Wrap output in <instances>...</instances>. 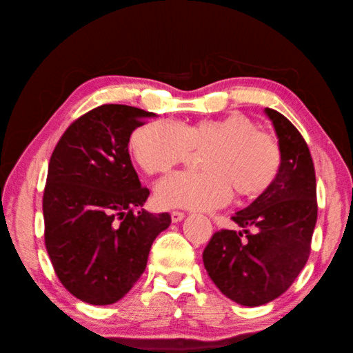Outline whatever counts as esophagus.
<instances>
[{"instance_id":"obj_1","label":"esophagus","mask_w":353,"mask_h":353,"mask_svg":"<svg viewBox=\"0 0 353 353\" xmlns=\"http://www.w3.org/2000/svg\"><path fill=\"white\" fill-rule=\"evenodd\" d=\"M185 219V213H182V211H171V221L177 223Z\"/></svg>"}]
</instances>
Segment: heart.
Listing matches in <instances>:
<instances>
[{"label":"heart","instance_id":"b5f03b06","mask_svg":"<svg viewBox=\"0 0 353 353\" xmlns=\"http://www.w3.org/2000/svg\"><path fill=\"white\" fill-rule=\"evenodd\" d=\"M202 154L203 171H181L162 179L156 201L165 208L213 210L227 205L233 190L243 199L264 194L281 170L276 140L261 132L241 112L222 119L181 125L159 120L134 131L131 150L148 174H160L187 160L193 151Z\"/></svg>","mask_w":353,"mask_h":353}]
</instances>
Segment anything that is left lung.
Returning <instances> with one entry per match:
<instances>
[{
  "label": "left lung",
  "mask_w": 353,
  "mask_h": 353,
  "mask_svg": "<svg viewBox=\"0 0 353 353\" xmlns=\"http://www.w3.org/2000/svg\"><path fill=\"white\" fill-rule=\"evenodd\" d=\"M281 150V170L264 194L221 230L202 259L216 287L234 303L258 307L281 296L303 270L316 225V179L305 140L283 114L265 108Z\"/></svg>",
  "instance_id": "1"
}]
</instances>
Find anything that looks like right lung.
I'll use <instances>...</instances> for the list:
<instances>
[{"mask_svg":"<svg viewBox=\"0 0 353 353\" xmlns=\"http://www.w3.org/2000/svg\"><path fill=\"white\" fill-rule=\"evenodd\" d=\"M151 117L157 115L101 105L68 128L50 157L44 241L61 284L88 304L123 298L145 272L152 242L171 223L168 213H134L150 191L139 181L128 145Z\"/></svg>","mask_w":353,"mask_h":353,"instance_id":"add662e5","label":"right lung"}]
</instances>
